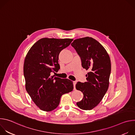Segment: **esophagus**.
<instances>
[{"label":"esophagus","mask_w":135,"mask_h":135,"mask_svg":"<svg viewBox=\"0 0 135 135\" xmlns=\"http://www.w3.org/2000/svg\"><path fill=\"white\" fill-rule=\"evenodd\" d=\"M76 84V81H73V85H74V89L75 90L76 88H75V85Z\"/></svg>","instance_id":"esophagus-1"}]
</instances>
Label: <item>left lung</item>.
<instances>
[{"mask_svg":"<svg viewBox=\"0 0 135 135\" xmlns=\"http://www.w3.org/2000/svg\"><path fill=\"white\" fill-rule=\"evenodd\" d=\"M71 45L80 56L82 67L89 71L87 81L76 84V89L83 93V99L76 104L82 109L91 110L99 104L108 90L110 57L105 48L91 37L75 40Z\"/></svg>","mask_w":135,"mask_h":135,"instance_id":"obj_1","label":"left lung"}]
</instances>
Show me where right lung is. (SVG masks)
Instances as JSON below:
<instances>
[{"label": "right lung", "mask_w": 135, "mask_h": 135, "mask_svg": "<svg viewBox=\"0 0 135 135\" xmlns=\"http://www.w3.org/2000/svg\"><path fill=\"white\" fill-rule=\"evenodd\" d=\"M73 39L43 38L28 51L24 62L26 89L35 104L41 110L50 112L58 106L61 97L73 90V82L52 76L60 69V52Z\"/></svg>", "instance_id": "obj_1"}]
</instances>
